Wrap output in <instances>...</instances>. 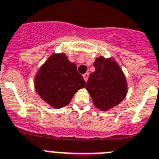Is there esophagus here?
<instances>
[{
    "label": "esophagus",
    "instance_id": "obj_1",
    "mask_svg": "<svg viewBox=\"0 0 159 159\" xmlns=\"http://www.w3.org/2000/svg\"><path fill=\"white\" fill-rule=\"evenodd\" d=\"M88 77H89V73H86L85 74H83V78L84 80L87 82V80H88Z\"/></svg>",
    "mask_w": 159,
    "mask_h": 159
}]
</instances>
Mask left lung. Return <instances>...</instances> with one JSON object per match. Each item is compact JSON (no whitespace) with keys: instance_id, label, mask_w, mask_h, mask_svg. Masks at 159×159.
Segmentation results:
<instances>
[{"instance_id":"obj_1","label":"left lung","mask_w":159,"mask_h":159,"mask_svg":"<svg viewBox=\"0 0 159 159\" xmlns=\"http://www.w3.org/2000/svg\"><path fill=\"white\" fill-rule=\"evenodd\" d=\"M94 66L95 71L89 76L86 89L95 106L102 111H108L119 104L126 97V77L112 58H96Z\"/></svg>"}]
</instances>
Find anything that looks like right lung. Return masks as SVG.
<instances>
[{
    "label": "right lung",
    "instance_id": "add662e5",
    "mask_svg": "<svg viewBox=\"0 0 159 159\" xmlns=\"http://www.w3.org/2000/svg\"><path fill=\"white\" fill-rule=\"evenodd\" d=\"M34 86L40 97L49 105L60 109L68 105L76 92L86 86L76 64L65 54H52L35 76Z\"/></svg>",
    "mask_w": 159,
    "mask_h": 159
}]
</instances>
